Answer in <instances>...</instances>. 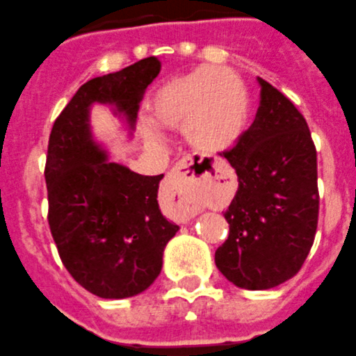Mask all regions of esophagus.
Here are the masks:
<instances>
[{"instance_id":"obj_1","label":"esophagus","mask_w":356,"mask_h":356,"mask_svg":"<svg viewBox=\"0 0 356 356\" xmlns=\"http://www.w3.org/2000/svg\"><path fill=\"white\" fill-rule=\"evenodd\" d=\"M210 168L212 165L209 160H205L203 156H193V154L182 158L175 165L170 181H168V188L186 217H193L198 212L200 202H202V189Z\"/></svg>"}]
</instances>
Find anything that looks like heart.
Instances as JSON below:
<instances>
[{"label":"heart","mask_w":356,"mask_h":356,"mask_svg":"<svg viewBox=\"0 0 356 356\" xmlns=\"http://www.w3.org/2000/svg\"><path fill=\"white\" fill-rule=\"evenodd\" d=\"M147 109L161 129L186 130L189 143L203 153L234 147L250 122V101L241 79L213 65H202L161 85ZM146 134L153 136L149 129Z\"/></svg>","instance_id":"obj_1"}]
</instances>
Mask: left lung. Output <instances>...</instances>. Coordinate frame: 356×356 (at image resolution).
I'll use <instances>...</instances> for the list:
<instances>
[{
  "instance_id": "8db88e82",
  "label": "left lung",
  "mask_w": 356,
  "mask_h": 356,
  "mask_svg": "<svg viewBox=\"0 0 356 356\" xmlns=\"http://www.w3.org/2000/svg\"><path fill=\"white\" fill-rule=\"evenodd\" d=\"M261 101L250 129L224 158L238 191L224 212L229 234L216 250L220 273L240 289L266 291L305 264L318 224L316 149L305 116L257 78Z\"/></svg>"
}]
</instances>
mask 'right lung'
<instances>
[{"mask_svg":"<svg viewBox=\"0 0 356 356\" xmlns=\"http://www.w3.org/2000/svg\"><path fill=\"white\" fill-rule=\"evenodd\" d=\"M147 57L79 86L55 120L44 181L48 224L71 277L102 299H125L158 278L163 250L179 231L158 205L161 175H140L109 161L92 137L90 108L113 106L134 130L147 85L160 72Z\"/></svg>","mask_w":356,"mask_h":356,"instance_id":"1","label":"right lung"}]
</instances>
